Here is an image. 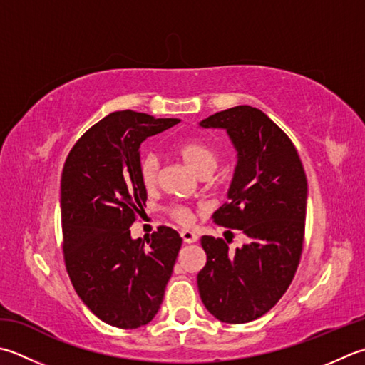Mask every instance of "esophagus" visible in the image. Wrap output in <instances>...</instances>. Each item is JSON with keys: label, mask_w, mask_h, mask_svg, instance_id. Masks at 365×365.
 Returning a JSON list of instances; mask_svg holds the SVG:
<instances>
[{"label": "esophagus", "mask_w": 365, "mask_h": 365, "mask_svg": "<svg viewBox=\"0 0 365 365\" xmlns=\"http://www.w3.org/2000/svg\"><path fill=\"white\" fill-rule=\"evenodd\" d=\"M180 235H182L185 244H195V242L197 240V235L192 231H188V230H182Z\"/></svg>", "instance_id": "esophagus-1"}]
</instances>
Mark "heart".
<instances>
[{
    "label": "heart",
    "mask_w": 365,
    "mask_h": 365,
    "mask_svg": "<svg viewBox=\"0 0 365 365\" xmlns=\"http://www.w3.org/2000/svg\"><path fill=\"white\" fill-rule=\"evenodd\" d=\"M175 152L178 156H180L182 161L192 170V173H196L201 177L209 175L212 170L215 169L218 163V153L212 147L202 144V142H196V140L183 142V144L177 147ZM139 174L144 187L153 188L156 182H158V174H160L158 156L153 153L144 156L139 166ZM168 213L170 215V218L177 221L178 225H183V226L191 225L192 220H195V213H192L190 207L182 205V204L170 205L168 209Z\"/></svg>",
    "instance_id": "heart-1"
}]
</instances>
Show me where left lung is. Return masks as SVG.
<instances>
[{"label":"left lung","instance_id":"8db88e82","mask_svg":"<svg viewBox=\"0 0 365 365\" xmlns=\"http://www.w3.org/2000/svg\"><path fill=\"white\" fill-rule=\"evenodd\" d=\"M199 125L226 130L237 150L230 201L212 218L247 235L234 252L230 242L202 235L207 262L197 274L199 294L217 319L250 323L280 301L301 261L305 170L287 133L256 107L235 106Z\"/></svg>","mask_w":365,"mask_h":365}]
</instances>
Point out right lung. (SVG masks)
I'll list each match as a JSON object with an SVG mask.
<instances>
[{
    "label": "right lung",
    "instance_id": "1",
    "mask_svg": "<svg viewBox=\"0 0 365 365\" xmlns=\"http://www.w3.org/2000/svg\"><path fill=\"white\" fill-rule=\"evenodd\" d=\"M118 110L78 139L61 174L64 264L78 297L104 323L135 329L153 319L173 275L180 234L160 226L147 242L130 226L147 201L139 147L178 123Z\"/></svg>",
    "mask_w": 365,
    "mask_h": 365
}]
</instances>
